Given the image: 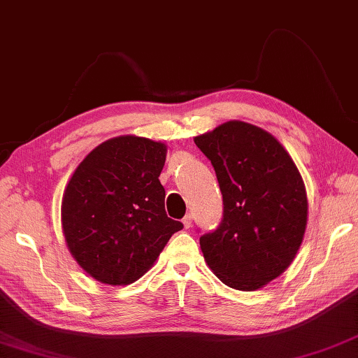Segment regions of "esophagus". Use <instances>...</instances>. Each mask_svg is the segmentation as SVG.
Listing matches in <instances>:
<instances>
[{
	"instance_id": "34e87169",
	"label": "esophagus",
	"mask_w": 358,
	"mask_h": 358,
	"mask_svg": "<svg viewBox=\"0 0 358 358\" xmlns=\"http://www.w3.org/2000/svg\"><path fill=\"white\" fill-rule=\"evenodd\" d=\"M182 223H184V228L185 229H190L192 228V223H193V217L190 214H187L184 218H182Z\"/></svg>"
}]
</instances>
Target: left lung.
<instances>
[{
	"label": "left lung",
	"mask_w": 358,
	"mask_h": 358,
	"mask_svg": "<svg viewBox=\"0 0 358 358\" xmlns=\"http://www.w3.org/2000/svg\"><path fill=\"white\" fill-rule=\"evenodd\" d=\"M223 195L218 228L199 237L224 285L256 291L291 266L303 241L308 201L296 163L268 131L229 121L195 136Z\"/></svg>",
	"instance_id": "left-lung-1"
}]
</instances>
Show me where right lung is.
<instances>
[{"label":"right lung","instance_id":"1","mask_svg":"<svg viewBox=\"0 0 358 358\" xmlns=\"http://www.w3.org/2000/svg\"><path fill=\"white\" fill-rule=\"evenodd\" d=\"M166 146L124 135L99 144L75 169L62 195L69 252L100 283L130 285L146 273L174 233L159 176Z\"/></svg>","mask_w":358,"mask_h":358}]
</instances>
